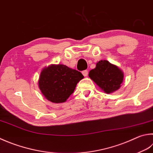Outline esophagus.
<instances>
[{
  "instance_id": "1",
  "label": "esophagus",
  "mask_w": 153,
  "mask_h": 153,
  "mask_svg": "<svg viewBox=\"0 0 153 153\" xmlns=\"http://www.w3.org/2000/svg\"><path fill=\"white\" fill-rule=\"evenodd\" d=\"M82 73L83 75H84V76H86L88 75V72L87 70H85V71H83L82 72Z\"/></svg>"
}]
</instances>
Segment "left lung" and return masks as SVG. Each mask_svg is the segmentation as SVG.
Segmentation results:
<instances>
[{"label":"left lung","instance_id":"8db88e82","mask_svg":"<svg viewBox=\"0 0 153 153\" xmlns=\"http://www.w3.org/2000/svg\"><path fill=\"white\" fill-rule=\"evenodd\" d=\"M88 76L108 94L120 88L124 77L123 73L119 68L105 60L98 62L96 68L89 72Z\"/></svg>","mask_w":153,"mask_h":153}]
</instances>
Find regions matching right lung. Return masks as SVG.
<instances>
[{"label": "right lung", "instance_id": "1", "mask_svg": "<svg viewBox=\"0 0 153 153\" xmlns=\"http://www.w3.org/2000/svg\"><path fill=\"white\" fill-rule=\"evenodd\" d=\"M83 78L80 72L65 65H51L42 71L39 86L47 100L54 103L64 102Z\"/></svg>", "mask_w": 153, "mask_h": 153}]
</instances>
